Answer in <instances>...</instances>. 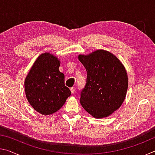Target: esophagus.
I'll list each match as a JSON object with an SVG mask.
<instances>
[{
    "instance_id": "esophagus-1",
    "label": "esophagus",
    "mask_w": 155,
    "mask_h": 155,
    "mask_svg": "<svg viewBox=\"0 0 155 155\" xmlns=\"http://www.w3.org/2000/svg\"><path fill=\"white\" fill-rule=\"evenodd\" d=\"M75 90H76V88L74 87H72L70 88V91H71L72 94H74L75 93Z\"/></svg>"
}]
</instances>
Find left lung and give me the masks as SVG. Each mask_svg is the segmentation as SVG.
Instances as JSON below:
<instances>
[{
	"instance_id": "8db88e82",
	"label": "left lung",
	"mask_w": 155,
	"mask_h": 155,
	"mask_svg": "<svg viewBox=\"0 0 155 155\" xmlns=\"http://www.w3.org/2000/svg\"><path fill=\"white\" fill-rule=\"evenodd\" d=\"M87 72L85 87L80 103L90 115L103 118L118 109L124 102L128 89V77L120 60L104 50L78 57Z\"/></svg>"
}]
</instances>
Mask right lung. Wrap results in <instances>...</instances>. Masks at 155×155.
<instances>
[{
    "mask_svg": "<svg viewBox=\"0 0 155 155\" xmlns=\"http://www.w3.org/2000/svg\"><path fill=\"white\" fill-rule=\"evenodd\" d=\"M59 60L49 52L40 54L25 78L27 101L36 111L51 115L64 105L71 95L65 85L64 74L60 72Z\"/></svg>",
    "mask_w": 155,
    "mask_h": 155,
    "instance_id": "add662e5",
    "label": "right lung"
}]
</instances>
